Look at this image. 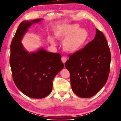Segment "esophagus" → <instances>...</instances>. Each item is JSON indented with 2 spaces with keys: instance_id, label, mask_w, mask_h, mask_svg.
Returning a JSON list of instances; mask_svg holds the SVG:
<instances>
[{
  "instance_id": "34e87169",
  "label": "esophagus",
  "mask_w": 121,
  "mask_h": 121,
  "mask_svg": "<svg viewBox=\"0 0 121 121\" xmlns=\"http://www.w3.org/2000/svg\"><path fill=\"white\" fill-rule=\"evenodd\" d=\"M67 59L66 57H65V56L62 57V59H61V61H62V62H63V64H65V62L67 61Z\"/></svg>"
}]
</instances>
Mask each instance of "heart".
<instances>
[{"mask_svg":"<svg viewBox=\"0 0 121 121\" xmlns=\"http://www.w3.org/2000/svg\"><path fill=\"white\" fill-rule=\"evenodd\" d=\"M54 36L58 40H63L62 46L65 52L75 53L81 50L86 43L89 38V32L85 29L80 28L77 23H71L59 26L55 30ZM49 42L55 45L56 42L52 37H48Z\"/></svg>","mask_w":121,"mask_h":121,"instance_id":"1","label":"heart"}]
</instances>
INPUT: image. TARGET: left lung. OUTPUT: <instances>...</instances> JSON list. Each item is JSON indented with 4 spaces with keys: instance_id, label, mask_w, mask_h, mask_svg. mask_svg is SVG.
<instances>
[{
    "instance_id": "left-lung-1",
    "label": "left lung",
    "mask_w": 121,
    "mask_h": 121,
    "mask_svg": "<svg viewBox=\"0 0 121 121\" xmlns=\"http://www.w3.org/2000/svg\"><path fill=\"white\" fill-rule=\"evenodd\" d=\"M110 61L107 40L102 32L96 29L94 39L69 56L65 63L70 73L73 92L83 98L96 95L107 82Z\"/></svg>"
}]
</instances>
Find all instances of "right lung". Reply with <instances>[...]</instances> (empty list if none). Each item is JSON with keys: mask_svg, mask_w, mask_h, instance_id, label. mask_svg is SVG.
Segmentation results:
<instances>
[{"mask_svg": "<svg viewBox=\"0 0 121 121\" xmlns=\"http://www.w3.org/2000/svg\"><path fill=\"white\" fill-rule=\"evenodd\" d=\"M42 20L22 21L11 44L9 63L14 83L24 95L34 99L43 98L51 93L54 77L64 67L59 53L48 52L42 47L29 52L22 44L28 29Z\"/></svg>", "mask_w": 121, "mask_h": 121, "instance_id": "obj_1", "label": "right lung"}]
</instances>
